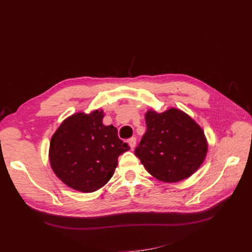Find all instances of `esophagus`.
<instances>
[{"label": "esophagus", "instance_id": "1", "mask_svg": "<svg viewBox=\"0 0 252 252\" xmlns=\"http://www.w3.org/2000/svg\"><path fill=\"white\" fill-rule=\"evenodd\" d=\"M127 143H129L131 149H134L135 146H136V137L129 138V141H127Z\"/></svg>", "mask_w": 252, "mask_h": 252}]
</instances>
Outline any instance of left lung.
<instances>
[{
	"mask_svg": "<svg viewBox=\"0 0 252 252\" xmlns=\"http://www.w3.org/2000/svg\"><path fill=\"white\" fill-rule=\"evenodd\" d=\"M145 121L146 132L134 153L148 172L168 183L196 172L208 149L201 127L175 108L161 114L148 110Z\"/></svg>",
	"mask_w": 252,
	"mask_h": 252,
	"instance_id": "1",
	"label": "left lung"
}]
</instances>
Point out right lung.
I'll use <instances>...</instances> for the list:
<instances>
[{
    "label": "right lung",
    "mask_w": 252,
    "mask_h": 252,
    "mask_svg": "<svg viewBox=\"0 0 252 252\" xmlns=\"http://www.w3.org/2000/svg\"><path fill=\"white\" fill-rule=\"evenodd\" d=\"M103 110L78 112L67 118L52 136L50 162L55 174L71 189L92 192L110 180L118 157L129 151L114 126L103 125Z\"/></svg>",
    "instance_id": "obj_1"
}]
</instances>
